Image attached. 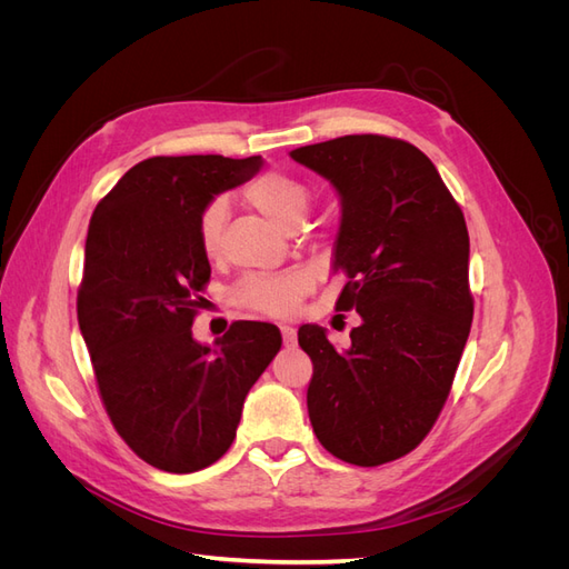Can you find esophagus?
<instances>
[{
	"label": "esophagus",
	"mask_w": 569,
	"mask_h": 569,
	"mask_svg": "<svg viewBox=\"0 0 569 569\" xmlns=\"http://www.w3.org/2000/svg\"><path fill=\"white\" fill-rule=\"evenodd\" d=\"M280 330H282L284 347H295V341H297V330H295V327H291V325H282Z\"/></svg>",
	"instance_id": "esophagus-1"
}]
</instances>
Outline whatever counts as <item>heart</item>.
<instances>
[{
	"label": "heart",
	"mask_w": 569,
	"mask_h": 569,
	"mask_svg": "<svg viewBox=\"0 0 569 569\" xmlns=\"http://www.w3.org/2000/svg\"><path fill=\"white\" fill-rule=\"evenodd\" d=\"M244 199L258 213L270 218L274 226L291 230L299 226L311 192L308 187L287 173H266L247 184ZM228 218L226 199H213L199 218V244L209 261H218L222 253V226ZM306 289V278L291 270L282 274H251L237 287V299L256 311L270 316H287L295 311Z\"/></svg>",
	"instance_id": "obj_1"
}]
</instances>
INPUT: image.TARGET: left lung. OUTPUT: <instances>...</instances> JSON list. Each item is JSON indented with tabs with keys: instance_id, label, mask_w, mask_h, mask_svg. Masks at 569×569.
<instances>
[{
	"instance_id": "obj_1",
	"label": "left lung",
	"mask_w": 569,
	"mask_h": 569,
	"mask_svg": "<svg viewBox=\"0 0 569 569\" xmlns=\"http://www.w3.org/2000/svg\"><path fill=\"white\" fill-rule=\"evenodd\" d=\"M341 201L337 311L360 316L351 347L299 327L313 360L308 418L327 451L375 468L410 453L449 399L472 325L470 237L439 170L403 140L347 134L289 151Z\"/></svg>"
}]
</instances>
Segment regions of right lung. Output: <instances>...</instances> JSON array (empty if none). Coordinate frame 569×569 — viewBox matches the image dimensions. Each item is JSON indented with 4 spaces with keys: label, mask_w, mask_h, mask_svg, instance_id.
<instances>
[{
    "label": "right lung",
    "mask_w": 569,
    "mask_h": 569,
    "mask_svg": "<svg viewBox=\"0 0 569 569\" xmlns=\"http://www.w3.org/2000/svg\"><path fill=\"white\" fill-rule=\"evenodd\" d=\"M261 157H153L97 203L84 242L78 322L116 432L153 468H209L234 441L249 389L282 347L270 322L192 337L211 278L199 218L244 184Z\"/></svg>",
    "instance_id": "1"
}]
</instances>
